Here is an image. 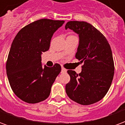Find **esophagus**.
Segmentation results:
<instances>
[{
    "label": "esophagus",
    "mask_w": 125,
    "mask_h": 125,
    "mask_svg": "<svg viewBox=\"0 0 125 125\" xmlns=\"http://www.w3.org/2000/svg\"><path fill=\"white\" fill-rule=\"evenodd\" d=\"M61 72H62V73H66V72H67V70H65V68H62V71H61Z\"/></svg>",
    "instance_id": "esophagus-1"
}]
</instances>
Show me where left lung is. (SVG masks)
<instances>
[{
    "label": "left lung",
    "instance_id": "1",
    "mask_svg": "<svg viewBox=\"0 0 125 125\" xmlns=\"http://www.w3.org/2000/svg\"><path fill=\"white\" fill-rule=\"evenodd\" d=\"M65 29L78 35L76 58L84 63L79 74L68 70L70 81L65 92L80 104H92L104 96L113 81L115 66L111 48L104 36L90 23L69 21Z\"/></svg>",
    "mask_w": 125,
    "mask_h": 125
}]
</instances>
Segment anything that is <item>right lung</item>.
Instances as JSON below:
<instances>
[{"label": "right lung", "mask_w": 125, "mask_h": 125, "mask_svg": "<svg viewBox=\"0 0 125 125\" xmlns=\"http://www.w3.org/2000/svg\"><path fill=\"white\" fill-rule=\"evenodd\" d=\"M64 22L36 21L21 29L12 41L6 65L7 77L13 92L24 102L35 104L49 97L61 66L55 63L43 68L41 54L49 50L53 33Z\"/></svg>", "instance_id": "1"}]
</instances>
